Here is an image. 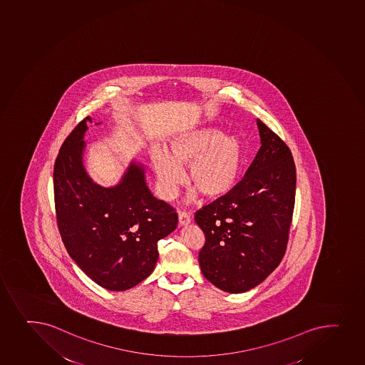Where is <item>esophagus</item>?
Returning a JSON list of instances; mask_svg holds the SVG:
<instances>
[{"label": "esophagus", "mask_w": 365, "mask_h": 365, "mask_svg": "<svg viewBox=\"0 0 365 365\" xmlns=\"http://www.w3.org/2000/svg\"><path fill=\"white\" fill-rule=\"evenodd\" d=\"M191 215L188 214L187 211H180L179 212V223H180L181 226L188 225V223L191 222Z\"/></svg>", "instance_id": "esophagus-1"}]
</instances>
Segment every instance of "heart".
<instances>
[{"mask_svg":"<svg viewBox=\"0 0 365 365\" xmlns=\"http://www.w3.org/2000/svg\"><path fill=\"white\" fill-rule=\"evenodd\" d=\"M244 161V146L238 135H222L215 127L187 130L169 142L168 151H151V165L163 196H173L185 180L207 198H220L232 191Z\"/></svg>","mask_w":365,"mask_h":365,"instance_id":"1","label":"heart"}]
</instances>
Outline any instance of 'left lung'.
<instances>
[{
    "instance_id": "1",
    "label": "left lung",
    "mask_w": 365,
    "mask_h": 365,
    "mask_svg": "<svg viewBox=\"0 0 365 365\" xmlns=\"http://www.w3.org/2000/svg\"><path fill=\"white\" fill-rule=\"evenodd\" d=\"M262 145L232 191L195 214L205 242L198 261L207 280L228 293L256 287L280 264L296 200L291 150L257 120Z\"/></svg>"
}]
</instances>
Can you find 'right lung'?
Segmentation results:
<instances>
[{
    "instance_id": "1",
    "label": "right lung",
    "mask_w": 365,
    "mask_h": 365,
    "mask_svg": "<svg viewBox=\"0 0 365 365\" xmlns=\"http://www.w3.org/2000/svg\"><path fill=\"white\" fill-rule=\"evenodd\" d=\"M86 116L65 139L54 165L56 221L66 250L101 287L126 291L149 277L158 242L177 228L172 205L153 196L132 163L115 187H101L83 165Z\"/></svg>"
}]
</instances>
